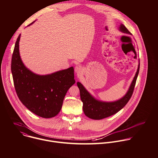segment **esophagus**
<instances>
[{"instance_id":"obj_1","label":"esophagus","mask_w":158,"mask_h":158,"mask_svg":"<svg viewBox=\"0 0 158 158\" xmlns=\"http://www.w3.org/2000/svg\"><path fill=\"white\" fill-rule=\"evenodd\" d=\"M75 72L77 74H80L82 73V67L79 65H77L75 67Z\"/></svg>"}]
</instances>
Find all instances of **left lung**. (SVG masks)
<instances>
[{"label": "left lung", "mask_w": 158, "mask_h": 158, "mask_svg": "<svg viewBox=\"0 0 158 158\" xmlns=\"http://www.w3.org/2000/svg\"><path fill=\"white\" fill-rule=\"evenodd\" d=\"M118 30L122 33L132 35L123 24L119 25ZM139 65L140 63L139 59L137 71L135 74L127 93L121 98L114 101H103L96 99L87 91L80 82H77V85L79 89L81 99L83 103L82 109L85 115L92 119L100 120L113 115L121 110L132 96L135 84H136L139 74Z\"/></svg>", "instance_id": "left-lung-1"}]
</instances>
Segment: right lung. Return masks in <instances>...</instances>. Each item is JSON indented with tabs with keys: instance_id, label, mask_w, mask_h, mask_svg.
<instances>
[{
	"instance_id": "obj_1",
	"label": "right lung",
	"mask_w": 158,
	"mask_h": 158,
	"mask_svg": "<svg viewBox=\"0 0 158 158\" xmlns=\"http://www.w3.org/2000/svg\"><path fill=\"white\" fill-rule=\"evenodd\" d=\"M35 21L28 26L32 25ZM20 34L15 42L11 71L15 91L21 102L34 114L51 118L59 114L68 89L75 84L74 67L46 74H37L26 67L19 52Z\"/></svg>"
}]
</instances>
